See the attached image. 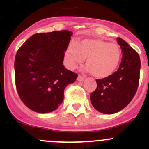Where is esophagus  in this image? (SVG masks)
<instances>
[{
    "mask_svg": "<svg viewBox=\"0 0 149 149\" xmlns=\"http://www.w3.org/2000/svg\"><path fill=\"white\" fill-rule=\"evenodd\" d=\"M77 81H80V82H81V81H84V77H83V76H81V75H78V77H77Z\"/></svg>",
    "mask_w": 149,
    "mask_h": 149,
    "instance_id": "obj_1",
    "label": "esophagus"
}]
</instances>
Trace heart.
<instances>
[{"label":"heart","mask_w":149,"mask_h":149,"mask_svg":"<svg viewBox=\"0 0 149 149\" xmlns=\"http://www.w3.org/2000/svg\"><path fill=\"white\" fill-rule=\"evenodd\" d=\"M68 67L73 68L86 59V70L98 78L108 77L119 66L122 51L118 45L102 39H86L69 44L65 53Z\"/></svg>","instance_id":"obj_1"}]
</instances>
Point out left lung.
Instances as JSON below:
<instances>
[{
	"instance_id": "left-lung-1",
	"label": "left lung",
	"mask_w": 149,
	"mask_h": 149,
	"mask_svg": "<svg viewBox=\"0 0 149 149\" xmlns=\"http://www.w3.org/2000/svg\"><path fill=\"white\" fill-rule=\"evenodd\" d=\"M122 58L113 74L97 79V88L90 94L91 103L101 113L113 114L125 108L136 93L139 81L140 58L125 41L117 38Z\"/></svg>"
}]
</instances>
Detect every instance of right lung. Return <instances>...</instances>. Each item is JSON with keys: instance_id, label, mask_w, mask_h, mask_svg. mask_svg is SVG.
Wrapping results in <instances>:
<instances>
[{"instance_id": "1", "label": "right lung", "mask_w": 149, "mask_h": 149, "mask_svg": "<svg viewBox=\"0 0 149 149\" xmlns=\"http://www.w3.org/2000/svg\"><path fill=\"white\" fill-rule=\"evenodd\" d=\"M72 33L69 30L36 33L17 51L15 86L22 102L33 111L46 113L56 110L65 86L77 79V74L63 65Z\"/></svg>"}]
</instances>
